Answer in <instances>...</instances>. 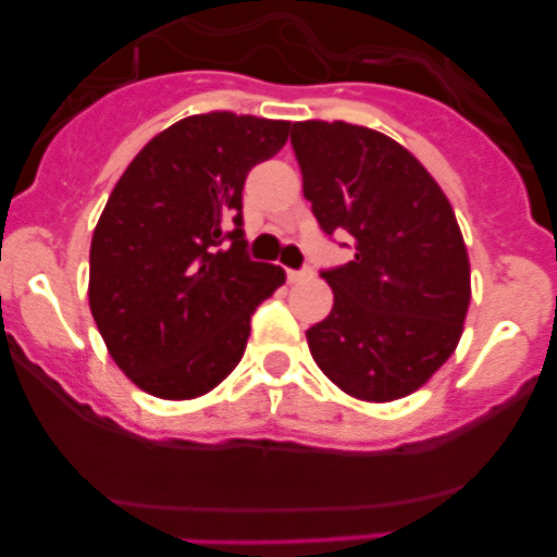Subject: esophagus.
I'll return each instance as SVG.
<instances>
[{
    "mask_svg": "<svg viewBox=\"0 0 557 557\" xmlns=\"http://www.w3.org/2000/svg\"><path fill=\"white\" fill-rule=\"evenodd\" d=\"M310 277H312L310 269H301V272H294V269H290L288 272V283H301V280H310Z\"/></svg>",
    "mask_w": 557,
    "mask_h": 557,
    "instance_id": "obj_1",
    "label": "esophagus"
}]
</instances>
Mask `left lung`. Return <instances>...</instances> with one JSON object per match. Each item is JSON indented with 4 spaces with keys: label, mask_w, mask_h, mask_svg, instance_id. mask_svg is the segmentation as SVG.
Returning a JSON list of instances; mask_svg holds the SVG:
<instances>
[{
    "label": "left lung",
    "mask_w": 557,
    "mask_h": 557,
    "mask_svg": "<svg viewBox=\"0 0 557 557\" xmlns=\"http://www.w3.org/2000/svg\"><path fill=\"white\" fill-rule=\"evenodd\" d=\"M290 145L305 199L356 258L323 272L329 318L307 331L320 372L347 396L396 401L453 356L471 301L455 212L429 170L396 139L345 121H299Z\"/></svg>",
    "instance_id": "1"
}]
</instances>
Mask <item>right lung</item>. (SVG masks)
Listing matches in <instances>:
<instances>
[{"mask_svg": "<svg viewBox=\"0 0 557 557\" xmlns=\"http://www.w3.org/2000/svg\"><path fill=\"white\" fill-rule=\"evenodd\" d=\"M288 128L228 110L188 115L112 188L94 228L88 307L112 361L150 396L188 401L221 385L243 361L250 314L285 283L283 269L243 252V185Z\"/></svg>", "mask_w": 557, "mask_h": 557, "instance_id": "obj_1", "label": "right lung"}]
</instances>
